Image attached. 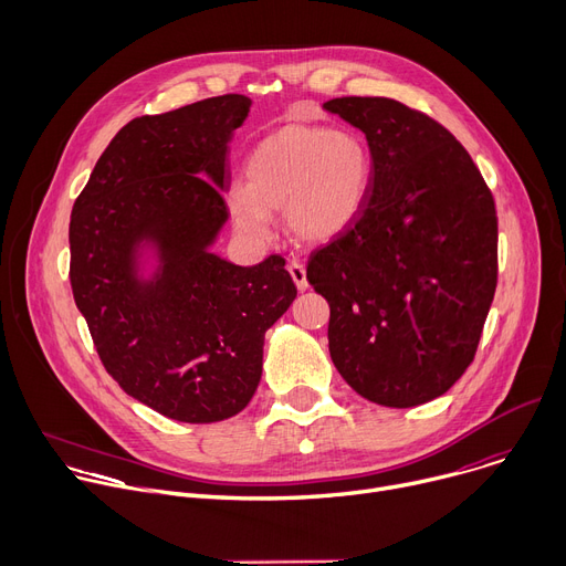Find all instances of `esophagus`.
Listing matches in <instances>:
<instances>
[{"label": "esophagus", "mask_w": 566, "mask_h": 566, "mask_svg": "<svg viewBox=\"0 0 566 566\" xmlns=\"http://www.w3.org/2000/svg\"><path fill=\"white\" fill-rule=\"evenodd\" d=\"M287 272H290V276H292V281H294V285H297V290H300V292L308 290V281H306V266H304L302 262H297V260L290 262Z\"/></svg>", "instance_id": "esophagus-1"}]
</instances>
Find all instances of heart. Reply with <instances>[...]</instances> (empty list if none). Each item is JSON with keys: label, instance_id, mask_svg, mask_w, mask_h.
I'll return each instance as SVG.
<instances>
[{"label": "heart", "instance_id": "b5f03b06", "mask_svg": "<svg viewBox=\"0 0 566 566\" xmlns=\"http://www.w3.org/2000/svg\"><path fill=\"white\" fill-rule=\"evenodd\" d=\"M373 179L368 145L353 130L287 126L247 160V184H232L228 205L237 230L266 241L272 211L306 244H329L364 211Z\"/></svg>", "mask_w": 566, "mask_h": 566}]
</instances>
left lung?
Instances as JSON below:
<instances>
[{
	"instance_id": "left-lung-1",
	"label": "left lung",
	"mask_w": 566,
	"mask_h": 566,
	"mask_svg": "<svg viewBox=\"0 0 566 566\" xmlns=\"http://www.w3.org/2000/svg\"><path fill=\"white\" fill-rule=\"evenodd\" d=\"M322 107L359 128L373 158L357 223L306 269L332 308L329 355L366 400L415 408L474 359L497 283L495 202L436 119L382 96Z\"/></svg>"
}]
</instances>
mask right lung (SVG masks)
I'll return each mask as SVG.
<instances>
[{"mask_svg": "<svg viewBox=\"0 0 566 566\" xmlns=\"http://www.w3.org/2000/svg\"><path fill=\"white\" fill-rule=\"evenodd\" d=\"M251 103L226 94L128 122L71 211L73 300L105 370L184 423L249 406L264 334L297 297L281 255L239 266L213 253L230 217L228 145Z\"/></svg>", "mask_w": 566, "mask_h": 566, "instance_id": "obj_1", "label": "right lung"}]
</instances>
